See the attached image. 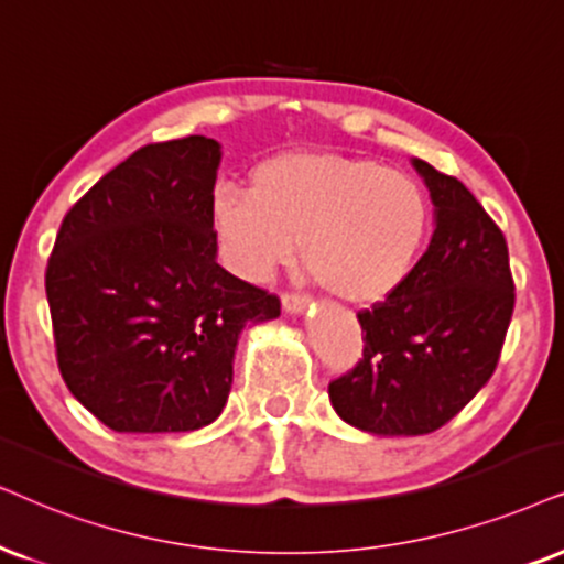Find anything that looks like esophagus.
I'll return each mask as SVG.
<instances>
[{
  "mask_svg": "<svg viewBox=\"0 0 564 564\" xmlns=\"http://www.w3.org/2000/svg\"><path fill=\"white\" fill-rule=\"evenodd\" d=\"M281 304H283V310L289 312V315H304V312L310 310L312 299L304 296V294H283Z\"/></svg>",
  "mask_w": 564,
  "mask_h": 564,
  "instance_id": "obj_1",
  "label": "esophagus"
}]
</instances>
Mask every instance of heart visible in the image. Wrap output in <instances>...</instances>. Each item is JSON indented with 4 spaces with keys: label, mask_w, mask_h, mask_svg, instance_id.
<instances>
[{
    "label": "heart",
    "mask_w": 564,
    "mask_h": 564,
    "mask_svg": "<svg viewBox=\"0 0 564 564\" xmlns=\"http://www.w3.org/2000/svg\"><path fill=\"white\" fill-rule=\"evenodd\" d=\"M213 224L241 273L268 278L302 260L319 286L351 304H380L409 286L432 241L426 189L380 161L286 151L252 171V189H220Z\"/></svg>",
    "instance_id": "b5f03b06"
}]
</instances>
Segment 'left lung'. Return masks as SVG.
<instances>
[{
    "label": "left lung",
    "mask_w": 564,
    "mask_h": 564,
    "mask_svg": "<svg viewBox=\"0 0 564 564\" xmlns=\"http://www.w3.org/2000/svg\"><path fill=\"white\" fill-rule=\"evenodd\" d=\"M434 205L426 258L401 294L359 312L365 359L327 388L335 413L377 437L447 424L495 372L516 286L508 241L455 176L413 159Z\"/></svg>",
    "instance_id": "1"
}]
</instances>
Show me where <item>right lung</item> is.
<instances>
[{"mask_svg": "<svg viewBox=\"0 0 564 564\" xmlns=\"http://www.w3.org/2000/svg\"><path fill=\"white\" fill-rule=\"evenodd\" d=\"M220 145L153 142L73 205L46 268L56 361L69 393L113 432H195L231 393L249 325L278 296L216 262Z\"/></svg>", "mask_w": 564, "mask_h": 564, "instance_id": "right-lung-1", "label": "right lung"}]
</instances>
